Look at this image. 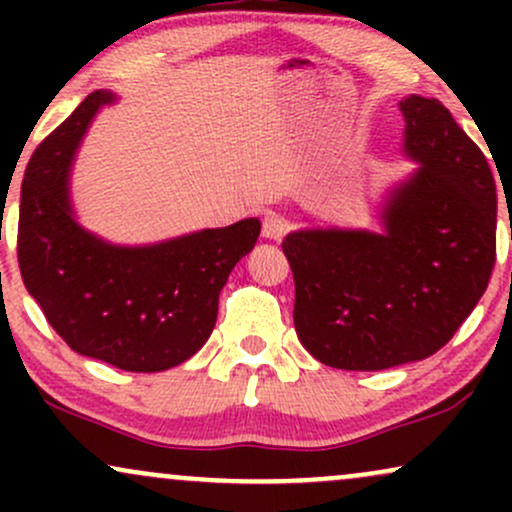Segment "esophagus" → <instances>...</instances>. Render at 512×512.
Here are the masks:
<instances>
[{
  "label": "esophagus",
  "instance_id": "1",
  "mask_svg": "<svg viewBox=\"0 0 512 512\" xmlns=\"http://www.w3.org/2000/svg\"><path fill=\"white\" fill-rule=\"evenodd\" d=\"M286 231H289V221H286L284 216L274 214V211L264 214V219H262V236L264 238L281 240V238H284Z\"/></svg>",
  "mask_w": 512,
  "mask_h": 512
}]
</instances>
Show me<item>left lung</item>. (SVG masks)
Returning <instances> with one entry per match:
<instances>
[{"mask_svg":"<svg viewBox=\"0 0 512 512\" xmlns=\"http://www.w3.org/2000/svg\"><path fill=\"white\" fill-rule=\"evenodd\" d=\"M404 154L419 163L387 197L383 233L286 236L298 339L317 361L383 370L436 354L460 330L496 264V182L481 149L436 98L399 103Z\"/></svg>","mask_w":512,"mask_h":512,"instance_id":"8db88e82","label":"left lung"}]
</instances>
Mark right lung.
I'll list each match as a JSON object with an SVG mask.
<instances>
[{"instance_id":"obj_1","label":"right lung","mask_w":512,"mask_h":512,"mask_svg":"<svg viewBox=\"0 0 512 512\" xmlns=\"http://www.w3.org/2000/svg\"><path fill=\"white\" fill-rule=\"evenodd\" d=\"M110 91L86 101L35 149L21 185L19 267L23 284L69 349L120 370L180 366L209 339L219 293L255 248L260 221L120 248L74 221L69 166Z\"/></svg>"}]
</instances>
